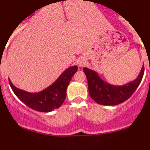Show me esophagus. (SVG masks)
Listing matches in <instances>:
<instances>
[{"mask_svg":"<svg viewBox=\"0 0 150 150\" xmlns=\"http://www.w3.org/2000/svg\"><path fill=\"white\" fill-rule=\"evenodd\" d=\"M86 61L84 59H81L78 62V64H79V67H83L86 64Z\"/></svg>","mask_w":150,"mask_h":150,"instance_id":"esophagus-1","label":"esophagus"}]
</instances>
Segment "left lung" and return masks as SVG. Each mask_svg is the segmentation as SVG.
<instances>
[{
    "instance_id": "8db88e82",
    "label": "left lung",
    "mask_w": 150,
    "mask_h": 150,
    "mask_svg": "<svg viewBox=\"0 0 150 150\" xmlns=\"http://www.w3.org/2000/svg\"><path fill=\"white\" fill-rule=\"evenodd\" d=\"M88 86L90 97L101 105H117L128 100L137 89L144 74L143 65L137 77L123 86H114L104 81L95 71L84 67Z\"/></svg>"
}]
</instances>
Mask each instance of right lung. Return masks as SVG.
<instances>
[{
	"label": "right lung",
	"mask_w": 150,
	"mask_h": 150,
	"mask_svg": "<svg viewBox=\"0 0 150 150\" xmlns=\"http://www.w3.org/2000/svg\"><path fill=\"white\" fill-rule=\"evenodd\" d=\"M77 69L76 65L68 67L50 86L35 93L16 88L10 79L9 82L13 92L25 105L34 110L48 112L58 109L63 104L66 98V91L69 83Z\"/></svg>",
	"instance_id": "obj_1"
}]
</instances>
